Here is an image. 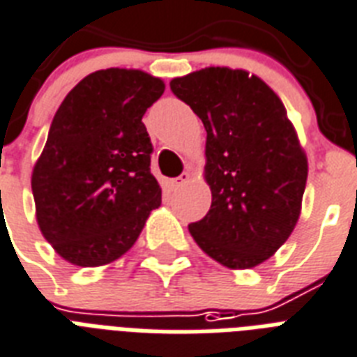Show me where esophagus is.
Segmentation results:
<instances>
[{"mask_svg":"<svg viewBox=\"0 0 357 357\" xmlns=\"http://www.w3.org/2000/svg\"><path fill=\"white\" fill-rule=\"evenodd\" d=\"M188 181H190V173H188V171H184L181 176H176V178H173V181H171V186L178 188V186H182V184H186Z\"/></svg>","mask_w":357,"mask_h":357,"instance_id":"obj_1","label":"esophagus"}]
</instances>
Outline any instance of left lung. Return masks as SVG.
<instances>
[{
	"mask_svg": "<svg viewBox=\"0 0 357 357\" xmlns=\"http://www.w3.org/2000/svg\"><path fill=\"white\" fill-rule=\"evenodd\" d=\"M206 130L208 214L188 229L227 268H253L291 236L302 210L307 156L283 102L245 70L210 66L171 79Z\"/></svg>",
	"mask_w": 357,
	"mask_h": 357,
	"instance_id": "8db88e82",
	"label": "left lung"
}]
</instances>
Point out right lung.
<instances>
[{
    "instance_id": "right-lung-1",
    "label": "right lung",
    "mask_w": 357,
    "mask_h": 357,
    "mask_svg": "<svg viewBox=\"0 0 357 357\" xmlns=\"http://www.w3.org/2000/svg\"><path fill=\"white\" fill-rule=\"evenodd\" d=\"M164 89L143 70L106 68L85 76L61 102L31 190L40 233L65 261L113 262L162 203L141 119Z\"/></svg>"
}]
</instances>
